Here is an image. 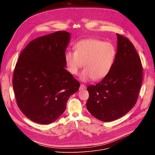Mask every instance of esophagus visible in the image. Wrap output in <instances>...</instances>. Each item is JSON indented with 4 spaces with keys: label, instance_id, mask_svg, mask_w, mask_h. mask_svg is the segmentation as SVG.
Returning a JSON list of instances; mask_svg holds the SVG:
<instances>
[{
    "label": "esophagus",
    "instance_id": "esophagus-1",
    "mask_svg": "<svg viewBox=\"0 0 155 155\" xmlns=\"http://www.w3.org/2000/svg\"><path fill=\"white\" fill-rule=\"evenodd\" d=\"M86 86L84 84H80V90H84V89H86Z\"/></svg>",
    "mask_w": 155,
    "mask_h": 155
}]
</instances>
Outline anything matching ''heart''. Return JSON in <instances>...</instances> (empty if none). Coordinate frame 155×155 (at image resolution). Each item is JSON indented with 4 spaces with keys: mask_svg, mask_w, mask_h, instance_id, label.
Here are the masks:
<instances>
[{
    "mask_svg": "<svg viewBox=\"0 0 155 155\" xmlns=\"http://www.w3.org/2000/svg\"><path fill=\"white\" fill-rule=\"evenodd\" d=\"M117 56V50L110 42L90 38L79 41L75 45V51H69L65 61L69 72L77 75L83 64L85 68L80 78L87 81L94 78L101 80L111 71Z\"/></svg>",
    "mask_w": 155,
    "mask_h": 155,
    "instance_id": "1",
    "label": "heart"
}]
</instances>
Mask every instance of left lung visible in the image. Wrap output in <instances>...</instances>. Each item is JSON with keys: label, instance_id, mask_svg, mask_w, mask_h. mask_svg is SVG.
<instances>
[{"label": "left lung", "instance_id": "8db88e82", "mask_svg": "<svg viewBox=\"0 0 155 155\" xmlns=\"http://www.w3.org/2000/svg\"><path fill=\"white\" fill-rule=\"evenodd\" d=\"M117 36V56L111 71L95 85L87 87V110L104 122L116 120L130 111L142 81V65L133 44L118 34Z\"/></svg>", "mask_w": 155, "mask_h": 155}]
</instances>
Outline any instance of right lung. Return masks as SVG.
<instances>
[{
    "instance_id": "1",
    "label": "right lung",
    "mask_w": 155,
    "mask_h": 155,
    "mask_svg": "<svg viewBox=\"0 0 155 155\" xmlns=\"http://www.w3.org/2000/svg\"><path fill=\"white\" fill-rule=\"evenodd\" d=\"M71 34L57 31L29 42L21 53L13 73L18 106L31 121L48 124L64 112L80 83L66 68L65 53Z\"/></svg>"
}]
</instances>
